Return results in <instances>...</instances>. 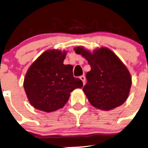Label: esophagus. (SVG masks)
Here are the masks:
<instances>
[{"mask_svg":"<svg viewBox=\"0 0 148 148\" xmlns=\"http://www.w3.org/2000/svg\"><path fill=\"white\" fill-rule=\"evenodd\" d=\"M80 79L82 80V81H83V84L85 85V75H81V76H80Z\"/></svg>","mask_w":148,"mask_h":148,"instance_id":"obj_1","label":"esophagus"}]
</instances>
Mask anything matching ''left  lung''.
I'll list each match as a JSON object with an SVG mask.
<instances>
[{"instance_id":"1","label":"left lung","mask_w":148,"mask_h":148,"mask_svg":"<svg viewBox=\"0 0 148 148\" xmlns=\"http://www.w3.org/2000/svg\"><path fill=\"white\" fill-rule=\"evenodd\" d=\"M88 60L91 70L87 73L83 90L94 107L110 110L121 106L128 97L132 79L128 70L110 50L102 48L92 53L83 47L75 48Z\"/></svg>"}]
</instances>
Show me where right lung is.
Instances as JSON below:
<instances>
[{
	"label": "right lung",
	"instance_id": "1",
	"mask_svg": "<svg viewBox=\"0 0 148 148\" xmlns=\"http://www.w3.org/2000/svg\"><path fill=\"white\" fill-rule=\"evenodd\" d=\"M66 53L53 50L44 52L28 68L24 89L30 104L44 112L63 108L70 93L81 88L83 82L73 73V65H64Z\"/></svg>",
	"mask_w": 148,
	"mask_h": 148
}]
</instances>
